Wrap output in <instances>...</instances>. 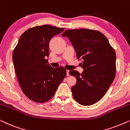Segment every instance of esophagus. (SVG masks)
<instances>
[{
  "instance_id": "1",
  "label": "esophagus",
  "mask_w": 130,
  "mask_h": 130,
  "mask_svg": "<svg viewBox=\"0 0 130 130\" xmlns=\"http://www.w3.org/2000/svg\"><path fill=\"white\" fill-rule=\"evenodd\" d=\"M66 74H67V76H69V75H70V74H69V70H66Z\"/></svg>"
}]
</instances>
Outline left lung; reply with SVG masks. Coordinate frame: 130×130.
I'll use <instances>...</instances> for the list:
<instances>
[{"label":"left lung","instance_id":"left-lung-1","mask_svg":"<svg viewBox=\"0 0 130 130\" xmlns=\"http://www.w3.org/2000/svg\"><path fill=\"white\" fill-rule=\"evenodd\" d=\"M72 42L77 59L82 60V73L69 72L77 82L72 88L76 102L84 106L93 105L108 91L115 77L116 54L108 39L93 29H69L62 34Z\"/></svg>","mask_w":130,"mask_h":130}]
</instances>
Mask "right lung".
Segmentation results:
<instances>
[{
	"instance_id": "add662e5",
	"label": "right lung",
	"mask_w": 130,
	"mask_h": 130,
	"mask_svg": "<svg viewBox=\"0 0 130 130\" xmlns=\"http://www.w3.org/2000/svg\"><path fill=\"white\" fill-rule=\"evenodd\" d=\"M64 29L48 25L29 28L14 49L12 59L21 88L34 102L51 99L66 76L63 67L53 68L45 59L49 56L50 41Z\"/></svg>"
}]
</instances>
